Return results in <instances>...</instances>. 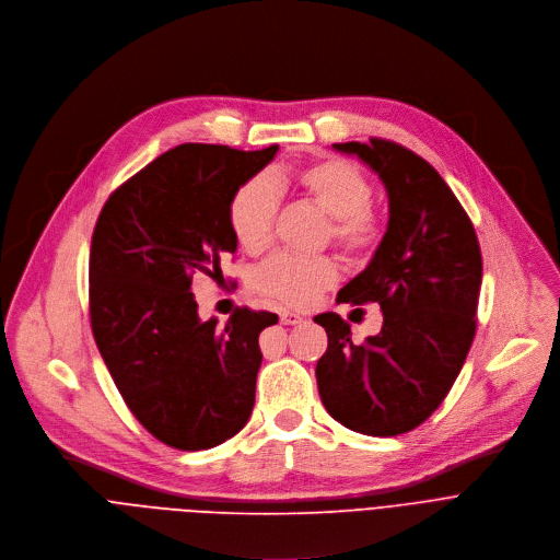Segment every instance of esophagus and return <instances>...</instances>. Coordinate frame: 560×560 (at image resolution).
Returning <instances> with one entry per match:
<instances>
[{
    "instance_id": "esophagus-1",
    "label": "esophagus",
    "mask_w": 560,
    "mask_h": 560,
    "mask_svg": "<svg viewBox=\"0 0 560 560\" xmlns=\"http://www.w3.org/2000/svg\"><path fill=\"white\" fill-rule=\"evenodd\" d=\"M280 322L282 324H302L304 317L300 313H293V311H280Z\"/></svg>"
}]
</instances>
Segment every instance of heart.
I'll return each mask as SVG.
<instances>
[{
  "mask_svg": "<svg viewBox=\"0 0 560 560\" xmlns=\"http://www.w3.org/2000/svg\"><path fill=\"white\" fill-rule=\"evenodd\" d=\"M293 185L306 200L328 213L324 243H335L349 258L371 256L384 241V218L373 207V183L353 163L324 159L273 180L256 176L245 180L230 200V228L236 243L252 256L269 249L278 211L276 189ZM340 269L332 256L278 254L252 273V289L284 306L304 308L338 282Z\"/></svg>",
  "mask_w": 560,
  "mask_h": 560,
  "instance_id": "obj_1",
  "label": "heart"
}]
</instances>
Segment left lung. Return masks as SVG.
<instances>
[{"label": "left lung", "mask_w": 560, "mask_h": 560, "mask_svg": "<svg viewBox=\"0 0 560 560\" xmlns=\"http://www.w3.org/2000/svg\"><path fill=\"white\" fill-rule=\"evenodd\" d=\"M332 148L380 174L390 220L371 265L338 293V302H377L382 330L355 345L347 319L315 315L328 335L315 366L317 390L335 421L395 436L439 408L466 362L477 332L481 247L453 189L412 150L375 137L369 145Z\"/></svg>", "instance_id": "left-lung-1"}]
</instances>
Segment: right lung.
<instances>
[{"instance_id":"add662e5","label":"right lung","mask_w":560,"mask_h":560,"mask_svg":"<svg viewBox=\"0 0 560 560\" xmlns=\"http://www.w3.org/2000/svg\"><path fill=\"white\" fill-rule=\"evenodd\" d=\"M276 152L176 145L112 191L96 218L94 342L132 415L170 448H213L254 410L258 335L278 315L236 306L225 326L202 322L189 289L196 273L213 278L220 256L236 252L230 200Z\"/></svg>"}]
</instances>
